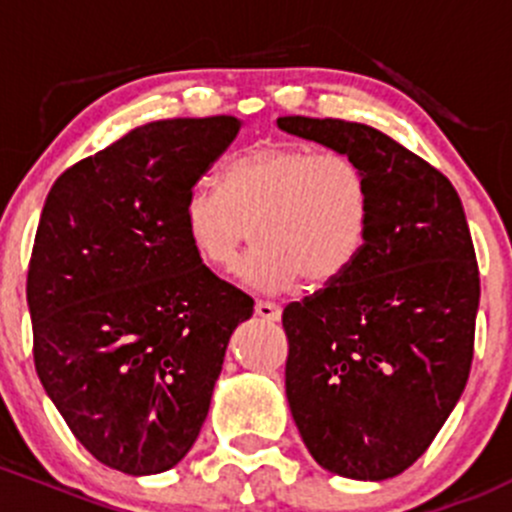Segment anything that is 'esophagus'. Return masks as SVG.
<instances>
[{"mask_svg":"<svg viewBox=\"0 0 512 512\" xmlns=\"http://www.w3.org/2000/svg\"><path fill=\"white\" fill-rule=\"evenodd\" d=\"M256 315L263 320H278L281 318V308L271 300H256Z\"/></svg>","mask_w":512,"mask_h":512,"instance_id":"esophagus-1","label":"esophagus"}]
</instances>
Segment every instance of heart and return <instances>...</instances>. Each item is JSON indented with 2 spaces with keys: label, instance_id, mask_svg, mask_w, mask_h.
<instances>
[{
  "label": "heart",
  "instance_id": "1",
  "mask_svg": "<svg viewBox=\"0 0 512 512\" xmlns=\"http://www.w3.org/2000/svg\"><path fill=\"white\" fill-rule=\"evenodd\" d=\"M372 182L357 157L310 145L266 142L226 165L221 184L197 182L184 197L189 244L214 268H231L251 239L239 276L258 291H283L305 276L328 286L367 244Z\"/></svg>",
  "mask_w": 512,
  "mask_h": 512
}]
</instances>
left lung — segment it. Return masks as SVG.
I'll use <instances>...</instances> for the list:
<instances>
[{
    "mask_svg": "<svg viewBox=\"0 0 512 512\" xmlns=\"http://www.w3.org/2000/svg\"><path fill=\"white\" fill-rule=\"evenodd\" d=\"M278 128L370 175L362 254L283 310L286 397L320 466L384 481L429 449L468 382L481 276L466 214L444 172L370 125L286 115Z\"/></svg>",
    "mask_w": 512,
    "mask_h": 512,
    "instance_id": "8db88e82",
    "label": "left lung"
}]
</instances>
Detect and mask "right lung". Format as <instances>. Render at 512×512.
Returning a JSON list of instances; mask_svg holds the SVG:
<instances>
[{
	"label": "right lung",
	"instance_id": "right-lung-1",
	"mask_svg": "<svg viewBox=\"0 0 512 512\" xmlns=\"http://www.w3.org/2000/svg\"><path fill=\"white\" fill-rule=\"evenodd\" d=\"M234 115L157 120L68 167L46 197L26 300L46 394L91 456L130 476L182 461L254 300L189 244V189Z\"/></svg>",
	"mask_w": 512,
	"mask_h": 512
}]
</instances>
